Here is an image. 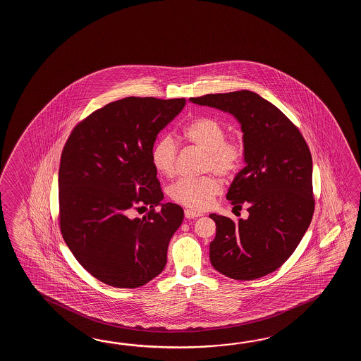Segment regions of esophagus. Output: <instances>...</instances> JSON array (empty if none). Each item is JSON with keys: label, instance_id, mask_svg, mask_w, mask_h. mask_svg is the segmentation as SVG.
<instances>
[{"label": "esophagus", "instance_id": "obj_1", "mask_svg": "<svg viewBox=\"0 0 361 361\" xmlns=\"http://www.w3.org/2000/svg\"><path fill=\"white\" fill-rule=\"evenodd\" d=\"M184 215H185L187 219H192V218H199V216H201L202 214H201L200 212H196V210L185 209V210H184Z\"/></svg>", "mask_w": 361, "mask_h": 361}]
</instances>
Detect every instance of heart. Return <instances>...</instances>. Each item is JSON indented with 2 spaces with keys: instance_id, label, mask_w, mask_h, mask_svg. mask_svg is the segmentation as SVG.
<instances>
[{
  "instance_id": "1",
  "label": "heart",
  "mask_w": 361,
  "mask_h": 361,
  "mask_svg": "<svg viewBox=\"0 0 361 361\" xmlns=\"http://www.w3.org/2000/svg\"><path fill=\"white\" fill-rule=\"evenodd\" d=\"M182 139L190 146L205 152L202 171H213L230 179L238 174L246 154L245 139L241 135H227V128L219 120L201 116L185 123ZM151 162L164 177L171 178L177 170L178 146L176 140L164 135L151 147ZM222 192V182L214 176L195 179H179L169 188L170 199L183 207L196 210L207 209Z\"/></svg>"
}]
</instances>
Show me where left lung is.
I'll return each mask as SVG.
<instances>
[{"instance_id": "1", "label": "left lung", "mask_w": 361, "mask_h": 361, "mask_svg": "<svg viewBox=\"0 0 361 361\" xmlns=\"http://www.w3.org/2000/svg\"><path fill=\"white\" fill-rule=\"evenodd\" d=\"M191 102L230 112L241 123L246 166L227 193L247 219L210 214L216 226L210 262L235 280L266 276L298 246L314 210L312 156L300 129L269 100L249 90L207 94Z\"/></svg>"}]
</instances>
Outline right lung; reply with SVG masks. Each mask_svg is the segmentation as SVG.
Returning <instances> with one entry per match:
<instances>
[{
    "label": "right lung",
    "instance_id": "add662e5",
    "mask_svg": "<svg viewBox=\"0 0 361 361\" xmlns=\"http://www.w3.org/2000/svg\"><path fill=\"white\" fill-rule=\"evenodd\" d=\"M183 98L129 97L108 103L71 131L59 166V227L78 263L115 288H138L161 274L183 209L162 204L151 162L156 137ZM150 207L143 219L133 209Z\"/></svg>",
    "mask_w": 361,
    "mask_h": 361
}]
</instances>
